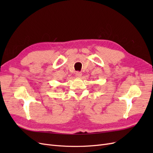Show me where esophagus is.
<instances>
[{"instance_id": "esophagus-1", "label": "esophagus", "mask_w": 153, "mask_h": 153, "mask_svg": "<svg viewBox=\"0 0 153 153\" xmlns=\"http://www.w3.org/2000/svg\"><path fill=\"white\" fill-rule=\"evenodd\" d=\"M82 73L81 72L77 71V72L76 73V78H80L82 77Z\"/></svg>"}]
</instances>
